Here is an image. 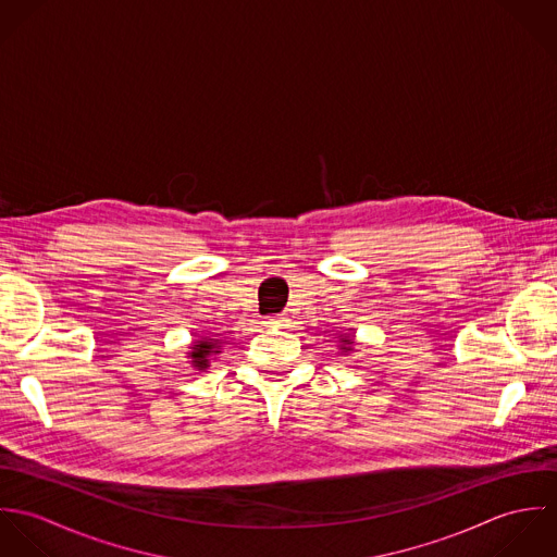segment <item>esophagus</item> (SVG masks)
Returning <instances> with one entry per match:
<instances>
[{
	"label": "esophagus",
	"instance_id": "34e87169",
	"mask_svg": "<svg viewBox=\"0 0 557 557\" xmlns=\"http://www.w3.org/2000/svg\"><path fill=\"white\" fill-rule=\"evenodd\" d=\"M283 321V318H268L265 319V325H278Z\"/></svg>",
	"mask_w": 557,
	"mask_h": 557
}]
</instances>
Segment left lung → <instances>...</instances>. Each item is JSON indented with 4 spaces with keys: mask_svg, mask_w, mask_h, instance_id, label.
Here are the masks:
<instances>
[{
    "mask_svg": "<svg viewBox=\"0 0 557 557\" xmlns=\"http://www.w3.org/2000/svg\"><path fill=\"white\" fill-rule=\"evenodd\" d=\"M349 345H351V341H349V338H345V347H349ZM345 347H343V349H345Z\"/></svg>",
    "mask_w": 557,
    "mask_h": 557,
    "instance_id": "1",
    "label": "left lung"
}]
</instances>
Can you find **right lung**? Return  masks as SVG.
<instances>
[{"instance_id": "obj_1", "label": "right lung", "mask_w": 557, "mask_h": 557, "mask_svg": "<svg viewBox=\"0 0 557 557\" xmlns=\"http://www.w3.org/2000/svg\"><path fill=\"white\" fill-rule=\"evenodd\" d=\"M190 349H193L190 358H193V364H195L197 369H206L210 354H219V351H214V349H219V345H216V341H212V338L197 341Z\"/></svg>"}]
</instances>
